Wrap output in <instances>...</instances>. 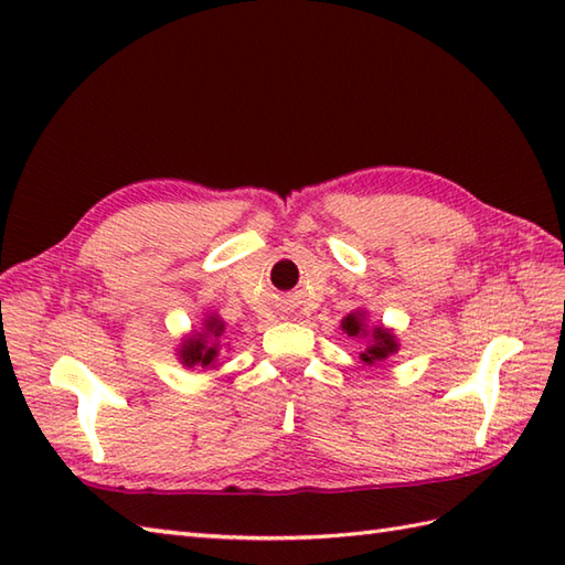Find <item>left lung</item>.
<instances>
[{"label":"left lung","mask_w":565,"mask_h":565,"mask_svg":"<svg viewBox=\"0 0 565 565\" xmlns=\"http://www.w3.org/2000/svg\"><path fill=\"white\" fill-rule=\"evenodd\" d=\"M342 330L350 334V338H369L366 350L359 354L364 364H376L383 362V359H388L391 354L398 352V340H395V334L386 328L376 326L374 330L366 328V318L362 310H356V313H350L342 320Z\"/></svg>","instance_id":"8db88e82"}]
</instances>
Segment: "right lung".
Returning a JSON list of instances; mask_svg holds the SVG:
<instances>
[{
  "mask_svg": "<svg viewBox=\"0 0 565 565\" xmlns=\"http://www.w3.org/2000/svg\"><path fill=\"white\" fill-rule=\"evenodd\" d=\"M223 334H225V320L218 316H209L203 320V330L189 334V338L179 347V362L184 366H201L209 369L215 366L223 352Z\"/></svg>",
  "mask_w": 565,
  "mask_h": 565,
  "instance_id": "right-lung-1",
  "label": "right lung"
}]
</instances>
